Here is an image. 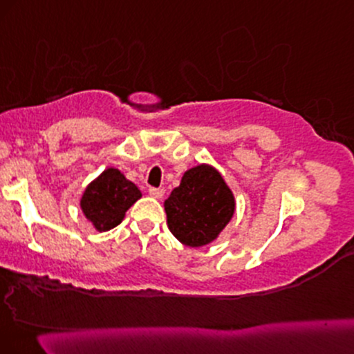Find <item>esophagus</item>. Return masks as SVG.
Masks as SVG:
<instances>
[{"label": "esophagus", "instance_id": "34e87169", "mask_svg": "<svg viewBox=\"0 0 354 354\" xmlns=\"http://www.w3.org/2000/svg\"><path fill=\"white\" fill-rule=\"evenodd\" d=\"M164 194H165L164 189H156V187H151L149 189V195L154 198H162Z\"/></svg>", "mask_w": 354, "mask_h": 354}]
</instances>
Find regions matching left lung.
Here are the masks:
<instances>
[{
    "label": "left lung",
    "instance_id": "obj_1",
    "mask_svg": "<svg viewBox=\"0 0 354 354\" xmlns=\"http://www.w3.org/2000/svg\"><path fill=\"white\" fill-rule=\"evenodd\" d=\"M169 230L190 248L212 243L234 213V197L210 165L187 170L164 203Z\"/></svg>",
    "mask_w": 354,
    "mask_h": 354
}]
</instances>
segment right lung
Returning a JSON list of instances; mask_svg holds the SVG:
<instances>
[{
  "mask_svg": "<svg viewBox=\"0 0 354 354\" xmlns=\"http://www.w3.org/2000/svg\"><path fill=\"white\" fill-rule=\"evenodd\" d=\"M141 192L118 169H106L85 189L80 207L98 231H108L123 221L124 213Z\"/></svg>",
  "mask_w": 354,
  "mask_h": 354,
  "instance_id": "obj_1",
  "label": "right lung"
}]
</instances>
